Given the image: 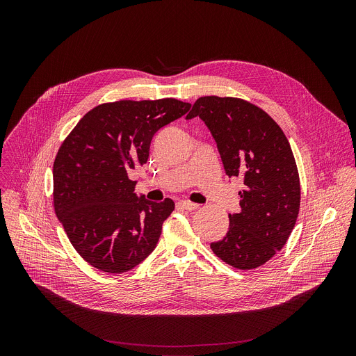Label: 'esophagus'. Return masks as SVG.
<instances>
[{
	"instance_id": "1",
	"label": "esophagus",
	"mask_w": 356,
	"mask_h": 356,
	"mask_svg": "<svg viewBox=\"0 0 356 356\" xmlns=\"http://www.w3.org/2000/svg\"><path fill=\"white\" fill-rule=\"evenodd\" d=\"M179 207L183 209V210H187V211H194L198 209V206L195 204V202H191L188 200H183V201H179Z\"/></svg>"
}]
</instances>
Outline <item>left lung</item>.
Wrapping results in <instances>:
<instances>
[{"label": "left lung", "mask_w": 356, "mask_h": 356, "mask_svg": "<svg viewBox=\"0 0 356 356\" xmlns=\"http://www.w3.org/2000/svg\"><path fill=\"white\" fill-rule=\"evenodd\" d=\"M211 131L228 177L243 179L239 213L211 250L232 268L255 269L287 242L300 210V177L290 143L262 108L236 97H200L187 120Z\"/></svg>", "instance_id": "left-lung-1"}]
</instances>
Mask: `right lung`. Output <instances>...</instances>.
<instances>
[{"label": "right lung", "instance_id": "1", "mask_svg": "<svg viewBox=\"0 0 356 356\" xmlns=\"http://www.w3.org/2000/svg\"><path fill=\"white\" fill-rule=\"evenodd\" d=\"M190 107L176 98L104 103L62 142L54 162V207L73 248L92 268L124 273L155 249L175 202L136 195L128 175L146 163L154 135Z\"/></svg>", "mask_w": 356, "mask_h": 356}]
</instances>
